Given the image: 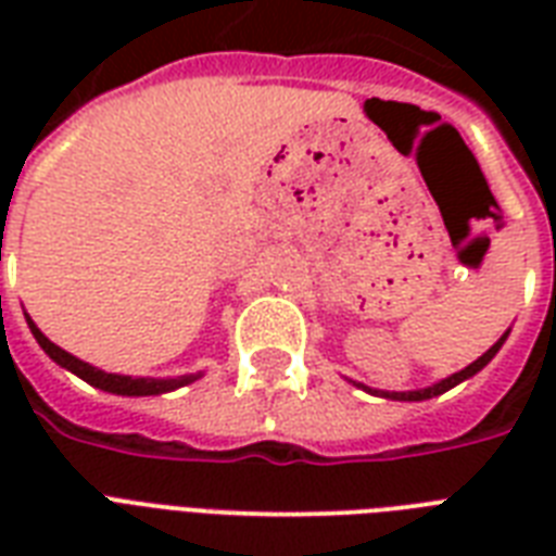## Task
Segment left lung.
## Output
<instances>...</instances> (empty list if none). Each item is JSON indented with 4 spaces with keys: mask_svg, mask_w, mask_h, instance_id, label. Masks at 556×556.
<instances>
[{
    "mask_svg": "<svg viewBox=\"0 0 556 556\" xmlns=\"http://www.w3.org/2000/svg\"><path fill=\"white\" fill-rule=\"evenodd\" d=\"M505 338H508V334H505ZM505 338L496 340V343H493V346L488 349V352H484L482 357H479V361H473V364L467 366V369L456 371V375H450V378H444V380H441V383H435V387H430V389H418V392H392V395H389V392H380V395L395 397V401H424V397H435V395H441V392H447V389H453V387H456V383H462V380L473 378L476 371L484 369V366L491 364L493 355H496V352H500L502 343H505Z\"/></svg>",
    "mask_w": 556,
    "mask_h": 556,
    "instance_id": "obj_1",
    "label": "left lung"
}]
</instances>
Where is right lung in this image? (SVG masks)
<instances>
[{"label": "right lung", "instance_id": "obj_1", "mask_svg": "<svg viewBox=\"0 0 556 556\" xmlns=\"http://www.w3.org/2000/svg\"><path fill=\"white\" fill-rule=\"evenodd\" d=\"M28 326L30 331H34V338H37V343L42 346V352H46L54 364L65 366L68 371H74L77 378H83L86 383H91V387L103 389V392H115V395H161V392H173V389L178 387H187V383H192L195 380V375H181V378H167V380H155V378H126V375H109V371H100L94 369V366L83 364V361H77L74 355H68V352H63L60 346H54L51 340L42 334V331L34 326V320L28 317Z\"/></svg>", "mask_w": 556, "mask_h": 556}]
</instances>
